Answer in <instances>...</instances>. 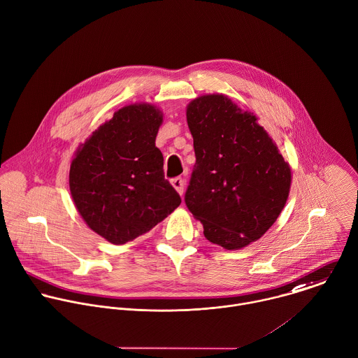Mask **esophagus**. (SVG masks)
<instances>
[{
	"mask_svg": "<svg viewBox=\"0 0 358 358\" xmlns=\"http://www.w3.org/2000/svg\"><path fill=\"white\" fill-rule=\"evenodd\" d=\"M171 185L176 188V191L182 195L184 194V180L181 177H177V178H173L171 180Z\"/></svg>",
	"mask_w": 358,
	"mask_h": 358,
	"instance_id": "34e87169",
	"label": "esophagus"
}]
</instances>
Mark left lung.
Masks as SVG:
<instances>
[{
    "label": "left lung",
    "mask_w": 358,
    "mask_h": 358,
    "mask_svg": "<svg viewBox=\"0 0 358 358\" xmlns=\"http://www.w3.org/2000/svg\"><path fill=\"white\" fill-rule=\"evenodd\" d=\"M196 163L185 203L203 236L224 250L259 240L282 213L292 169L276 143L231 99L213 93L187 106Z\"/></svg>",
    "instance_id": "8db88e82"
}]
</instances>
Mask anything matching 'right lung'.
<instances>
[{"mask_svg":"<svg viewBox=\"0 0 358 358\" xmlns=\"http://www.w3.org/2000/svg\"><path fill=\"white\" fill-rule=\"evenodd\" d=\"M162 122L155 104L125 106L92 132L71 162L69 191L79 215L114 245L150 231L181 203L156 148Z\"/></svg>","mask_w":358,"mask_h":358,"instance_id":"1","label":"right lung"}]
</instances>
